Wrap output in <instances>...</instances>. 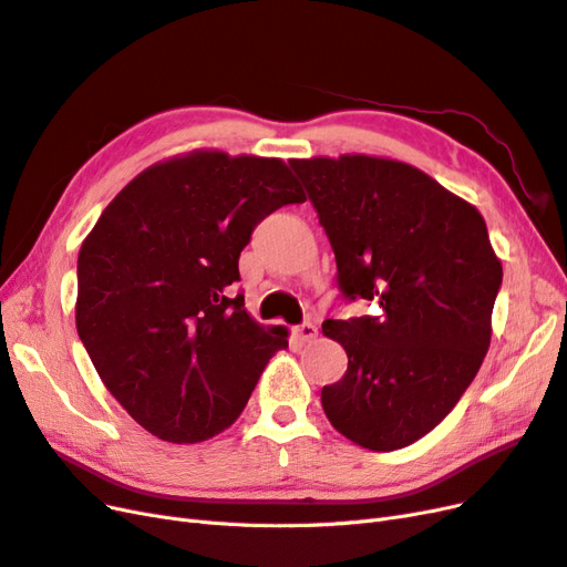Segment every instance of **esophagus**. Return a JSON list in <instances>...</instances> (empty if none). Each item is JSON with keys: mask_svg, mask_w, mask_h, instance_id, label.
Instances as JSON below:
<instances>
[{"mask_svg": "<svg viewBox=\"0 0 567 567\" xmlns=\"http://www.w3.org/2000/svg\"><path fill=\"white\" fill-rule=\"evenodd\" d=\"M317 326L315 323H310V321H305V323H300V326H296V336L302 340V342H310V340H315L317 338Z\"/></svg>", "mask_w": 567, "mask_h": 567, "instance_id": "esophagus-1", "label": "esophagus"}]
</instances>
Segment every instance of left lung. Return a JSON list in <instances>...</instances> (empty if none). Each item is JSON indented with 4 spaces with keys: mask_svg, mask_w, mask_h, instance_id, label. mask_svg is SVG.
<instances>
[{
    "mask_svg": "<svg viewBox=\"0 0 567 567\" xmlns=\"http://www.w3.org/2000/svg\"><path fill=\"white\" fill-rule=\"evenodd\" d=\"M329 236L342 298L375 317L326 319L348 371L323 385L340 435L371 452L421 440L473 383L502 286L483 215L419 167L375 156L290 161Z\"/></svg>",
    "mask_w": 567,
    "mask_h": 567,
    "instance_id": "8db88e82",
    "label": "left lung"
}]
</instances>
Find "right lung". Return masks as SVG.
<instances>
[{
  "instance_id": "right-lung-1",
  "label": "right lung",
  "mask_w": 567,
  "mask_h": 567,
  "mask_svg": "<svg viewBox=\"0 0 567 567\" xmlns=\"http://www.w3.org/2000/svg\"><path fill=\"white\" fill-rule=\"evenodd\" d=\"M302 200L279 158L194 151L136 175L82 241L78 336L99 379L151 435L215 437L288 348L284 326L257 323L229 286L257 221Z\"/></svg>"
}]
</instances>
